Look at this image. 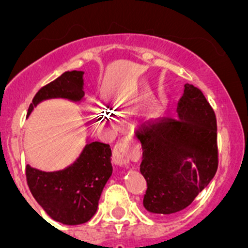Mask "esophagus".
I'll return each instance as SVG.
<instances>
[{"label": "esophagus", "instance_id": "esophagus-1", "mask_svg": "<svg viewBox=\"0 0 248 248\" xmlns=\"http://www.w3.org/2000/svg\"><path fill=\"white\" fill-rule=\"evenodd\" d=\"M136 152V147L127 139H121L112 149V159L117 166H127Z\"/></svg>", "mask_w": 248, "mask_h": 248}]
</instances>
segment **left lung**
<instances>
[{"instance_id": "left-lung-1", "label": "left lung", "mask_w": 248, "mask_h": 248, "mask_svg": "<svg viewBox=\"0 0 248 248\" xmlns=\"http://www.w3.org/2000/svg\"><path fill=\"white\" fill-rule=\"evenodd\" d=\"M176 111L179 119L150 120L136 131L142 147L140 172L147 186L142 204L152 214L184 210L218 168L216 115L204 93L186 84ZM187 156L192 162H183Z\"/></svg>"}]
</instances>
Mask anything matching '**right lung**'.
Here are the masks:
<instances>
[{"instance_id": "obj_1", "label": "right lung", "mask_w": 248, "mask_h": 248, "mask_svg": "<svg viewBox=\"0 0 248 248\" xmlns=\"http://www.w3.org/2000/svg\"><path fill=\"white\" fill-rule=\"evenodd\" d=\"M82 72H66L42 87L30 104L32 111L43 99L62 97L80 101ZM111 149L108 144L92 141L79 158L64 170L46 172L26 167V180L32 196L55 221L76 226L86 223L98 207L102 191L112 172Z\"/></svg>"}]
</instances>
